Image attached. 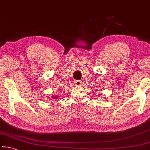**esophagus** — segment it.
<instances>
[{
	"label": "esophagus",
	"instance_id": "esophagus-1",
	"mask_svg": "<svg viewBox=\"0 0 150 150\" xmlns=\"http://www.w3.org/2000/svg\"><path fill=\"white\" fill-rule=\"evenodd\" d=\"M75 85H77V86H79V85H81V81H79V80L75 81Z\"/></svg>",
	"mask_w": 150,
	"mask_h": 150
}]
</instances>
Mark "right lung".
Segmentation results:
<instances>
[{
	"mask_svg": "<svg viewBox=\"0 0 150 150\" xmlns=\"http://www.w3.org/2000/svg\"><path fill=\"white\" fill-rule=\"evenodd\" d=\"M49 97H50V96H49ZM51 97H52V98H55V99H57V96H54V95H53L52 96H51Z\"/></svg>",
	"mask_w": 150,
	"mask_h": 150,
	"instance_id": "1",
	"label": "right lung"
}]
</instances>
